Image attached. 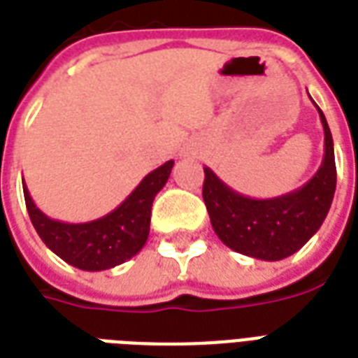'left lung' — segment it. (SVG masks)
<instances>
[{
	"label": "left lung",
	"mask_w": 358,
	"mask_h": 358,
	"mask_svg": "<svg viewBox=\"0 0 358 358\" xmlns=\"http://www.w3.org/2000/svg\"><path fill=\"white\" fill-rule=\"evenodd\" d=\"M317 112L324 129V157L300 189L273 199H252L205 166L203 199L210 224L220 241L235 252L266 262L282 260L298 252L322 226L334 199L336 159L327 117L319 106Z\"/></svg>",
	"instance_id": "obj_1"
}]
</instances>
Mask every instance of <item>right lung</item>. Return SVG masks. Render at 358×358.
Listing matches in <instances>:
<instances>
[{"label":"right lung","mask_w":358,"mask_h":358,"mask_svg":"<svg viewBox=\"0 0 358 358\" xmlns=\"http://www.w3.org/2000/svg\"><path fill=\"white\" fill-rule=\"evenodd\" d=\"M172 166L174 161H166L150 172L117 208L92 222L68 224L49 218L31 201L22 182L24 201L36 231L52 252L83 271H104L142 250L150 235L153 199L166 184Z\"/></svg>","instance_id":"add662e5"}]
</instances>
